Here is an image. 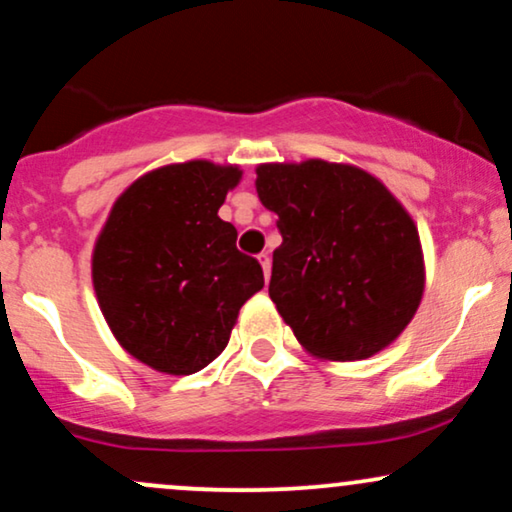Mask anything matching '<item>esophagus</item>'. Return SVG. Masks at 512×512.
Returning a JSON list of instances; mask_svg holds the SVG:
<instances>
[{
  "label": "esophagus",
  "instance_id": "1",
  "mask_svg": "<svg viewBox=\"0 0 512 512\" xmlns=\"http://www.w3.org/2000/svg\"><path fill=\"white\" fill-rule=\"evenodd\" d=\"M262 264V272H264V279H269V274H272V257H269V252H262L260 257H257Z\"/></svg>",
  "mask_w": 512,
  "mask_h": 512
}]
</instances>
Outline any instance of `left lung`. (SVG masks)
<instances>
[{
  "label": "left lung",
  "instance_id": "obj_1",
  "mask_svg": "<svg viewBox=\"0 0 512 512\" xmlns=\"http://www.w3.org/2000/svg\"><path fill=\"white\" fill-rule=\"evenodd\" d=\"M274 211L269 298L310 354L361 361L409 325L424 293L419 231L366 170L310 158L257 168Z\"/></svg>",
  "mask_w": 512,
  "mask_h": 512
}]
</instances>
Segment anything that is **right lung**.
<instances>
[{"instance_id": "obj_1", "label": "right lung", "mask_w": 512, "mask_h": 512, "mask_svg": "<svg viewBox=\"0 0 512 512\" xmlns=\"http://www.w3.org/2000/svg\"><path fill=\"white\" fill-rule=\"evenodd\" d=\"M236 166L175 163L127 187L93 250V286L129 354L170 375H192L226 349L238 310L264 286L238 231L219 219Z\"/></svg>"}]
</instances>
